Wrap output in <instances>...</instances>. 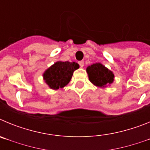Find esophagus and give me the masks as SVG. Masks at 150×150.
Instances as JSON below:
<instances>
[{
    "mask_svg": "<svg viewBox=\"0 0 150 150\" xmlns=\"http://www.w3.org/2000/svg\"><path fill=\"white\" fill-rule=\"evenodd\" d=\"M79 64L80 67H83V66H84V62H83V61H80V62H79Z\"/></svg>",
    "mask_w": 150,
    "mask_h": 150,
    "instance_id": "34e87169",
    "label": "esophagus"
}]
</instances>
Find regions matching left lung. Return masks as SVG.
Returning a JSON list of instances; mask_svg holds the SVG:
<instances>
[{"instance_id":"left-lung-1","label":"left lung","mask_w":150,"mask_h":150,"mask_svg":"<svg viewBox=\"0 0 150 150\" xmlns=\"http://www.w3.org/2000/svg\"><path fill=\"white\" fill-rule=\"evenodd\" d=\"M90 82L99 87H104L113 81L114 75L112 71L101 64L97 63L88 66L86 69Z\"/></svg>"}]
</instances>
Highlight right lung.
Masks as SVG:
<instances>
[{
  "instance_id": "add662e5",
  "label": "right lung",
  "mask_w": 150,
  "mask_h": 150,
  "mask_svg": "<svg viewBox=\"0 0 150 150\" xmlns=\"http://www.w3.org/2000/svg\"><path fill=\"white\" fill-rule=\"evenodd\" d=\"M79 68L76 62H58L45 71L43 78L52 89L63 88L70 82L75 70Z\"/></svg>"
}]
</instances>
